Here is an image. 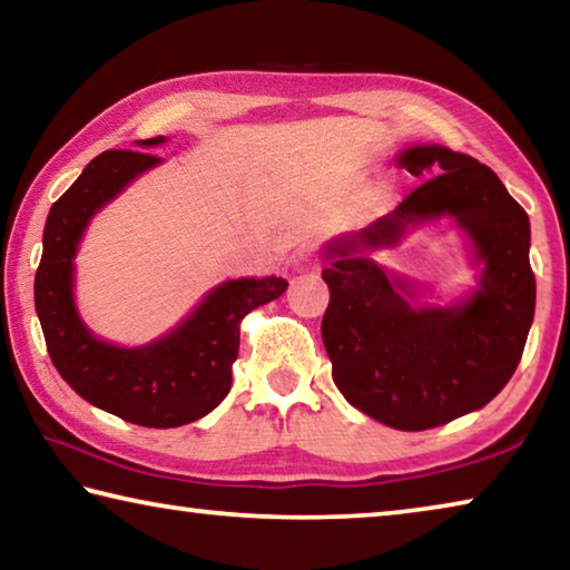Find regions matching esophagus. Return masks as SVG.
<instances>
[{"label":"esophagus","instance_id":"1","mask_svg":"<svg viewBox=\"0 0 570 570\" xmlns=\"http://www.w3.org/2000/svg\"><path fill=\"white\" fill-rule=\"evenodd\" d=\"M294 272L296 274L314 272V256L308 254V250H298V254L294 256Z\"/></svg>","mask_w":570,"mask_h":570}]
</instances>
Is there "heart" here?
I'll return each mask as SVG.
<instances>
[{"instance_id":"b5f03b06","label":"heart","mask_w":570,"mask_h":570,"mask_svg":"<svg viewBox=\"0 0 570 570\" xmlns=\"http://www.w3.org/2000/svg\"><path fill=\"white\" fill-rule=\"evenodd\" d=\"M382 193H384V186H380L377 190H374V196H382Z\"/></svg>"}]
</instances>
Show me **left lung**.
Instances as JSON below:
<instances>
[{
    "instance_id": "8db88e82",
    "label": "left lung",
    "mask_w": 570,
    "mask_h": 570,
    "mask_svg": "<svg viewBox=\"0 0 570 570\" xmlns=\"http://www.w3.org/2000/svg\"><path fill=\"white\" fill-rule=\"evenodd\" d=\"M397 166L438 173L392 214L322 246L330 306L322 340L344 400L387 428L420 432L475 412L513 377L535 314L530 220L488 166L445 146H407ZM452 219L476 286L455 303L387 273L374 255L412 229Z\"/></svg>"
}]
</instances>
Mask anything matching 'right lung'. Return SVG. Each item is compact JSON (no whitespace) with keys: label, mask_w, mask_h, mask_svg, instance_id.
I'll return each instance as SVG.
<instances>
[{"label":"right lung","mask_w":570,"mask_h":570,"mask_svg":"<svg viewBox=\"0 0 570 570\" xmlns=\"http://www.w3.org/2000/svg\"><path fill=\"white\" fill-rule=\"evenodd\" d=\"M163 142H168L166 135L135 140V146L148 150ZM158 166L163 158L148 153H100L55 200L42 234L35 308L52 364L82 400L125 422L166 430L206 417L224 402L238 356L240 320L282 296L288 282L282 276L226 278L166 334L138 346L95 334L75 298L77 250L95 214Z\"/></svg>","instance_id":"add662e5"}]
</instances>
